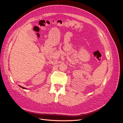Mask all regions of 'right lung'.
Masks as SVG:
<instances>
[{"label": "right lung", "instance_id": "1", "mask_svg": "<svg viewBox=\"0 0 123 123\" xmlns=\"http://www.w3.org/2000/svg\"><path fill=\"white\" fill-rule=\"evenodd\" d=\"M19 86L20 87L22 88H23V89H27V88H25V87H21V86Z\"/></svg>", "mask_w": 123, "mask_h": 123}]
</instances>
